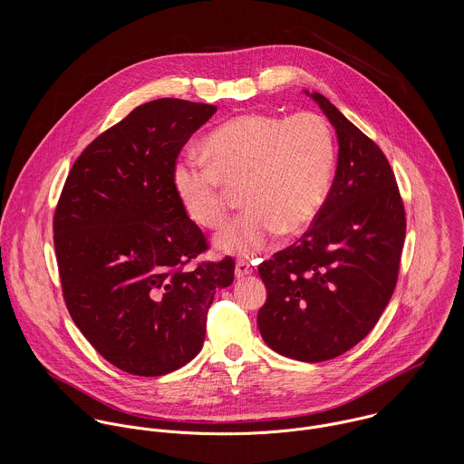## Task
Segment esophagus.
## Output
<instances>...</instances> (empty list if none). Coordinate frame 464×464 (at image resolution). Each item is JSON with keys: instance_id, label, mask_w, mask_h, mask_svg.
<instances>
[{"instance_id": "1", "label": "esophagus", "mask_w": 464, "mask_h": 464, "mask_svg": "<svg viewBox=\"0 0 464 464\" xmlns=\"http://www.w3.org/2000/svg\"><path fill=\"white\" fill-rule=\"evenodd\" d=\"M252 271H254V265H250V263H246V261H237V263H236V276H237V278H243V276L250 275Z\"/></svg>"}]
</instances>
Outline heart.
Masks as SVG:
<instances>
[{"label":"heart","mask_w":464,"mask_h":464,"mask_svg":"<svg viewBox=\"0 0 464 464\" xmlns=\"http://www.w3.org/2000/svg\"><path fill=\"white\" fill-rule=\"evenodd\" d=\"M207 164L180 159L171 186L184 212L205 228L227 216V186H243L246 208L216 237V248L252 257L282 234L304 232L320 214L331 191L335 142L329 123L302 112L239 114L208 133L201 144Z\"/></svg>","instance_id":"1"}]
</instances>
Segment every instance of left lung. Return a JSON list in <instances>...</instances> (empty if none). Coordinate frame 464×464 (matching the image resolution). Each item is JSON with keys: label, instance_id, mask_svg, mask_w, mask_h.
Wrapping results in <instances>:
<instances>
[{"label": "left lung", "instance_id": "8db88e82", "mask_svg": "<svg viewBox=\"0 0 464 464\" xmlns=\"http://www.w3.org/2000/svg\"><path fill=\"white\" fill-rule=\"evenodd\" d=\"M339 144L329 197L298 243L259 266L267 298L257 314L280 355L329 361L375 327L395 284L405 212L382 150L320 92H309Z\"/></svg>", "mask_w": 464, "mask_h": 464}]
</instances>
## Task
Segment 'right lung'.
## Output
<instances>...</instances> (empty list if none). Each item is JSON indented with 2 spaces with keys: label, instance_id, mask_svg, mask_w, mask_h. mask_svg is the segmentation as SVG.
Here are the masks:
<instances>
[{
  "label": "right lung",
  "instance_id": "obj_1",
  "mask_svg": "<svg viewBox=\"0 0 464 464\" xmlns=\"http://www.w3.org/2000/svg\"><path fill=\"white\" fill-rule=\"evenodd\" d=\"M216 105L148 102L76 159L53 234L67 311L116 368L159 377L198 355L207 311L234 261L182 267L207 248L171 186L182 146Z\"/></svg>",
  "mask_w": 464,
  "mask_h": 464
}]
</instances>
